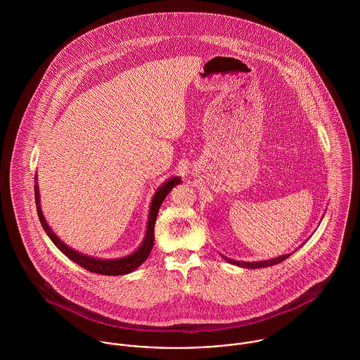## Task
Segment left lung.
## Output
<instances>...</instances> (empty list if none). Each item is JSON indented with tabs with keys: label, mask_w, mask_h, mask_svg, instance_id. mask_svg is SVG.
<instances>
[{
	"label": "left lung",
	"mask_w": 360,
	"mask_h": 360,
	"mask_svg": "<svg viewBox=\"0 0 360 360\" xmlns=\"http://www.w3.org/2000/svg\"><path fill=\"white\" fill-rule=\"evenodd\" d=\"M290 255H283V257H276V259H271V260H264V262H236V260H231V259H227L224 257L226 260H229L230 263L233 264H237V266H241V267H247V269H260V267H269V266H274L283 260H285Z\"/></svg>",
	"instance_id": "obj_1"
}]
</instances>
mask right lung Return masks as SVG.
Listing matches in <instances>:
<instances>
[{"label": "right lung", "mask_w": 360, "mask_h": 360, "mask_svg": "<svg viewBox=\"0 0 360 360\" xmlns=\"http://www.w3.org/2000/svg\"><path fill=\"white\" fill-rule=\"evenodd\" d=\"M181 180L179 177H173L170 180H167L155 194L151 209H150V217H148V227H147V236L146 240L143 243V245L131 255L126 257H120V259H113V260H103V259H97V257H86L82 255L79 252H76L75 250L69 248L68 245H65L53 233H52L50 226L47 224V221L44 220L41 207H40V195H39V187L37 183L34 184V195H36V205H37V213H39V219L40 223L44 229V231L47 233V236L51 238L52 243L56 245V248L69 257L70 260H73L75 263H77L79 266H82L83 269L96 273V274H103V276H120V274H127L130 271H133L134 269H137L143 262H146V259L150 255L153 247H154V227L155 221H156V216H158V210L162 205L163 200L166 198V195L170 193V190L176 186L180 184Z\"/></svg>", "instance_id": "1"}]
</instances>
